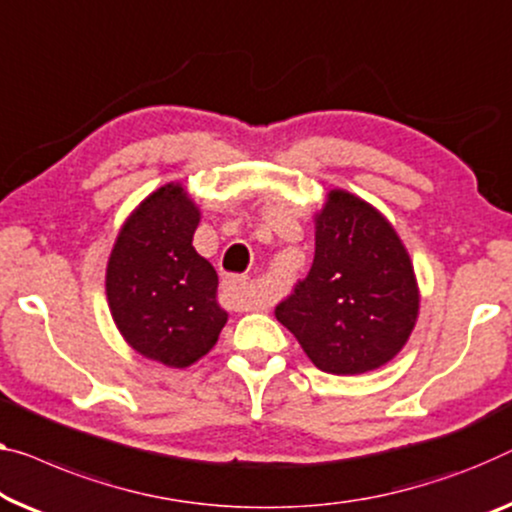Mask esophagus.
<instances>
[{
	"instance_id": "1",
	"label": "esophagus",
	"mask_w": 512,
	"mask_h": 512,
	"mask_svg": "<svg viewBox=\"0 0 512 512\" xmlns=\"http://www.w3.org/2000/svg\"><path fill=\"white\" fill-rule=\"evenodd\" d=\"M223 299L234 310H253L257 308L253 294H250V280L246 276H230L223 280Z\"/></svg>"
}]
</instances>
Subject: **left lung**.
I'll list each match as a JSON object with an SVG mask.
<instances>
[{"label":"left lung","mask_w":512,"mask_h":512,"mask_svg":"<svg viewBox=\"0 0 512 512\" xmlns=\"http://www.w3.org/2000/svg\"><path fill=\"white\" fill-rule=\"evenodd\" d=\"M418 303L414 266L393 225L361 197L331 190L315 216L310 273L276 317L319 370L363 375L407 345Z\"/></svg>","instance_id":"8db88e82"}]
</instances>
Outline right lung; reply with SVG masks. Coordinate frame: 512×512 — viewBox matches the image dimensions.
Here are the masks:
<instances>
[{"label": "right lung", "mask_w": 512, "mask_h": 512, "mask_svg": "<svg viewBox=\"0 0 512 512\" xmlns=\"http://www.w3.org/2000/svg\"><path fill=\"white\" fill-rule=\"evenodd\" d=\"M200 209L181 183L151 193L119 230L105 271L114 324L137 354L188 368L216 345L227 312L218 273L197 255Z\"/></svg>", "instance_id": "1"}]
</instances>
